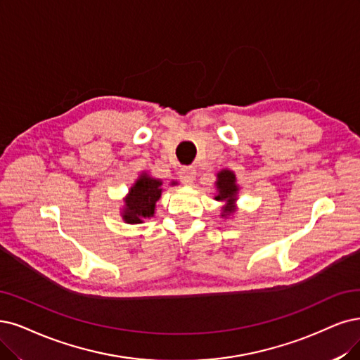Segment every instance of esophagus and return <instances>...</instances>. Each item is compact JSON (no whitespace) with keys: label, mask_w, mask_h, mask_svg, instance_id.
<instances>
[{"label":"esophagus","mask_w":360,"mask_h":360,"mask_svg":"<svg viewBox=\"0 0 360 360\" xmlns=\"http://www.w3.org/2000/svg\"><path fill=\"white\" fill-rule=\"evenodd\" d=\"M179 179L182 184H193L195 179V169L191 166H184L179 169Z\"/></svg>","instance_id":"obj_1"}]
</instances>
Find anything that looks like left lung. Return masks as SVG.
<instances>
[{"label": "left lung", "instance_id": "8db88e82", "mask_svg": "<svg viewBox=\"0 0 360 360\" xmlns=\"http://www.w3.org/2000/svg\"><path fill=\"white\" fill-rule=\"evenodd\" d=\"M215 185L218 190V194L215 195V200L225 203L222 206L221 217H229L236 209L234 203L237 200V193H238V185L236 184L234 172L229 170V169H222L221 172H218Z\"/></svg>", "mask_w": 360, "mask_h": 360}]
</instances>
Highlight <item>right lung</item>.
<instances>
[{"label":"right lung","mask_w":360,"mask_h":360,"mask_svg":"<svg viewBox=\"0 0 360 360\" xmlns=\"http://www.w3.org/2000/svg\"><path fill=\"white\" fill-rule=\"evenodd\" d=\"M175 182H172V185ZM162 185L163 182L160 179L151 178L145 172L141 173L124 198L122 217L126 224H141L143 219L154 215L155 203L162 197Z\"/></svg>","instance_id":"obj_1"}]
</instances>
